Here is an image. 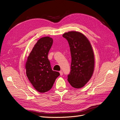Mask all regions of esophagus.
Wrapping results in <instances>:
<instances>
[{
	"label": "esophagus",
	"mask_w": 120,
	"mask_h": 120,
	"mask_svg": "<svg viewBox=\"0 0 120 120\" xmlns=\"http://www.w3.org/2000/svg\"><path fill=\"white\" fill-rule=\"evenodd\" d=\"M59 73H60V74L61 76H62V75H63V72H62V71H60L59 72Z\"/></svg>",
	"instance_id": "obj_1"
}]
</instances>
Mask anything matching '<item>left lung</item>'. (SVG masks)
<instances>
[{
	"mask_svg": "<svg viewBox=\"0 0 120 120\" xmlns=\"http://www.w3.org/2000/svg\"><path fill=\"white\" fill-rule=\"evenodd\" d=\"M68 41L72 57L68 81L73 87H82L92 76L94 56L91 44L82 34L71 31L63 34Z\"/></svg>",
	"mask_w": 120,
	"mask_h": 120,
	"instance_id": "8db88e82",
	"label": "left lung"
}]
</instances>
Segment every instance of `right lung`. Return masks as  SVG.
Returning a JSON list of instances; mask_svg holds the SVG:
<instances>
[{
  "mask_svg": "<svg viewBox=\"0 0 120 120\" xmlns=\"http://www.w3.org/2000/svg\"><path fill=\"white\" fill-rule=\"evenodd\" d=\"M53 39L49 37L40 38L35 44L26 64V74L34 88L45 92L52 88L60 73L52 70L48 54Z\"/></svg>",
  "mask_w": 120,
  "mask_h": 120,
  "instance_id": "obj_1",
  "label": "right lung"
}]
</instances>
